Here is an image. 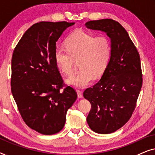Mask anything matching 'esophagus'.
Instances as JSON below:
<instances>
[{"label": "esophagus", "instance_id": "1", "mask_svg": "<svg viewBox=\"0 0 155 155\" xmlns=\"http://www.w3.org/2000/svg\"><path fill=\"white\" fill-rule=\"evenodd\" d=\"M76 92H77V94H78V97H79V98H82V92L79 90H76Z\"/></svg>", "mask_w": 155, "mask_h": 155}]
</instances>
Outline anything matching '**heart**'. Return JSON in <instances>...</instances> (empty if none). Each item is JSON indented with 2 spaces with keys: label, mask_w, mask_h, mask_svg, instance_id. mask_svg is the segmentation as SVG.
<instances>
[{
  "label": "heart",
  "mask_w": 155,
  "mask_h": 155,
  "mask_svg": "<svg viewBox=\"0 0 155 155\" xmlns=\"http://www.w3.org/2000/svg\"><path fill=\"white\" fill-rule=\"evenodd\" d=\"M65 46H56L54 60L65 75L73 73L75 60L79 59L80 69L67 78L66 82L78 88H84L94 78L104 73L111 58L112 46L109 38L95 36L82 29L72 32L65 41Z\"/></svg>",
  "instance_id": "b5f03b06"
}]
</instances>
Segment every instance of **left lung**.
I'll use <instances>...</instances> for the list:
<instances>
[{"instance_id":"1","label":"left lung","mask_w":155,"mask_h":155,"mask_svg":"<svg viewBox=\"0 0 155 155\" xmlns=\"http://www.w3.org/2000/svg\"><path fill=\"white\" fill-rule=\"evenodd\" d=\"M87 28L104 31L111 38V58L102 77L83 96L91 109L87 121L95 133L109 134L124 126L134 111L143 85L140 58L128 32L111 19L89 21Z\"/></svg>"}]
</instances>
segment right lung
Here are the masks:
<instances>
[{
    "mask_svg": "<svg viewBox=\"0 0 155 155\" xmlns=\"http://www.w3.org/2000/svg\"><path fill=\"white\" fill-rule=\"evenodd\" d=\"M75 23L40 22L25 31L12 57L11 92L23 120L43 135L64 127L67 111L77 99L54 60L57 40Z\"/></svg>",
    "mask_w": 155,
    "mask_h": 155,
    "instance_id": "right-lung-1",
    "label": "right lung"
}]
</instances>
